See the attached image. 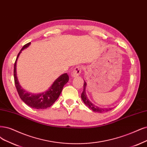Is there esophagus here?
<instances>
[{
  "mask_svg": "<svg viewBox=\"0 0 147 147\" xmlns=\"http://www.w3.org/2000/svg\"><path fill=\"white\" fill-rule=\"evenodd\" d=\"M81 69H82V67L80 66V65L76 67L73 70V71L71 73V76L73 78H77L80 74Z\"/></svg>",
  "mask_w": 147,
  "mask_h": 147,
  "instance_id": "esophagus-1",
  "label": "esophagus"
}]
</instances>
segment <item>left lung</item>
<instances>
[{"mask_svg":"<svg viewBox=\"0 0 147 147\" xmlns=\"http://www.w3.org/2000/svg\"><path fill=\"white\" fill-rule=\"evenodd\" d=\"M84 91L81 94V98H82L84 104L87 106L90 110H93L94 112L96 113H104V112H107L108 111H110L113 109V108H100L99 107H97L94 104H93L87 97V96L86 94V83L85 81H84Z\"/></svg>","mask_w":147,"mask_h":147,"instance_id":"8db88e82","label":"left lung"}]
</instances>
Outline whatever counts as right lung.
<instances>
[{
  "label": "right lung",
  "instance_id": "obj_1",
  "mask_svg": "<svg viewBox=\"0 0 147 147\" xmlns=\"http://www.w3.org/2000/svg\"><path fill=\"white\" fill-rule=\"evenodd\" d=\"M30 45L31 42H29L25 45L21 49V50L18 54L17 58H16L14 67V83L19 97L27 105L34 108V109H45V108L51 107L58 99V97L61 93L64 85L68 82L69 77L67 73H64L61 75L54 81L53 84L49 87L47 90L40 93L34 94L29 93V92L24 90L19 84L17 77L16 63H17V61L22 51L25 50V48H28Z\"/></svg>",
  "mask_w": 147,
  "mask_h": 147
}]
</instances>
